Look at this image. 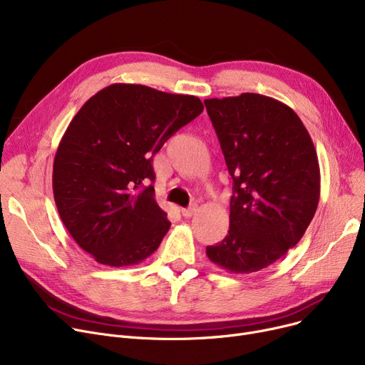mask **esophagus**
Here are the masks:
<instances>
[{
  "mask_svg": "<svg viewBox=\"0 0 365 365\" xmlns=\"http://www.w3.org/2000/svg\"><path fill=\"white\" fill-rule=\"evenodd\" d=\"M198 210V205L197 204H192L190 207H187V208H182V216L183 217H190L192 216L195 212Z\"/></svg>",
  "mask_w": 365,
  "mask_h": 365,
  "instance_id": "obj_1",
  "label": "esophagus"
}]
</instances>
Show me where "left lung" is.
<instances>
[{"label":"left lung","mask_w":365,"mask_h":365,"mask_svg":"<svg viewBox=\"0 0 365 365\" xmlns=\"http://www.w3.org/2000/svg\"><path fill=\"white\" fill-rule=\"evenodd\" d=\"M232 176L229 231L207 256L234 274L281 259L319 201V164L308 130L282 102L257 93L204 101Z\"/></svg>","instance_id":"left-lung-1"}]
</instances>
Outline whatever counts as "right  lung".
Instances as JSON below:
<instances>
[{"mask_svg": "<svg viewBox=\"0 0 365 365\" xmlns=\"http://www.w3.org/2000/svg\"><path fill=\"white\" fill-rule=\"evenodd\" d=\"M204 106L195 96L112 84L76 112L57 148L53 194L68 232L102 264H138L170 229L152 157Z\"/></svg>", "mask_w": 365, "mask_h": 365, "instance_id": "right-lung-1", "label": "right lung"}]
</instances>
